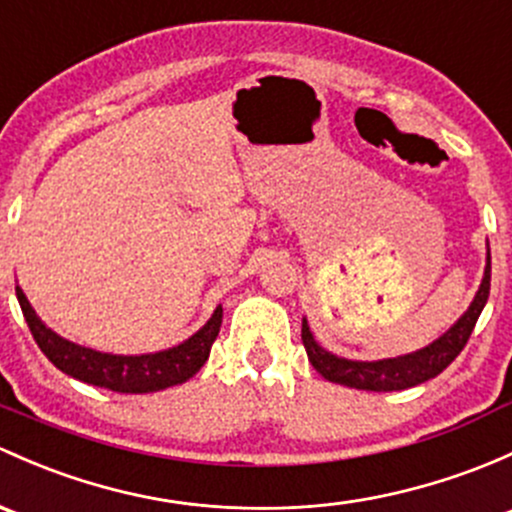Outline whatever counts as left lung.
Returning <instances> with one entry per match:
<instances>
[{
    "instance_id": "1",
    "label": "left lung",
    "mask_w": 512,
    "mask_h": 512,
    "mask_svg": "<svg viewBox=\"0 0 512 512\" xmlns=\"http://www.w3.org/2000/svg\"><path fill=\"white\" fill-rule=\"evenodd\" d=\"M488 294H491V250L486 257V270H483L481 287H478L476 297L471 306L464 311L459 321L439 336L437 341L429 343L427 348L419 351L397 355V358L385 360H348L338 358V355L328 353L316 343L314 333L309 331L306 319L301 321V341H304L309 363L314 365L316 373H321L328 383H338L355 390H370V392H392V390H407L419 383L437 378L441 370L451 363L461 351H464L466 341H469L473 326H476L478 316H481L483 306H486Z\"/></svg>"
}]
</instances>
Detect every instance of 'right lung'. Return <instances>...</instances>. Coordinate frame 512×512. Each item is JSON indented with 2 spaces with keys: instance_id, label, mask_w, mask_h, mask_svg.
<instances>
[{
  "instance_id": "right-lung-1",
  "label": "right lung",
  "mask_w": 512,
  "mask_h": 512,
  "mask_svg": "<svg viewBox=\"0 0 512 512\" xmlns=\"http://www.w3.org/2000/svg\"><path fill=\"white\" fill-rule=\"evenodd\" d=\"M16 299H19L26 324L31 328V336L39 343L43 355L58 370L88 385L105 387V390L112 392H125V395L159 392L193 378L208 360L215 336H218L220 324H223V306H218L211 319H208V324L198 328L188 341L179 343V346L166 348V351L159 353L112 355L78 346V343L66 341L56 331H51L31 309L21 287H16Z\"/></svg>"
}]
</instances>
